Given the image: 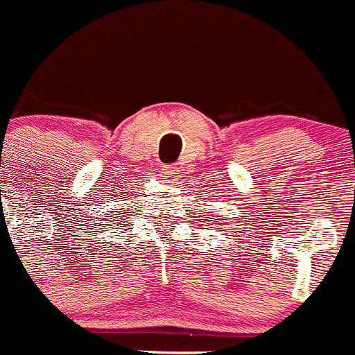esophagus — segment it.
I'll return each instance as SVG.
<instances>
[{"instance_id":"obj_1","label":"esophagus","mask_w":355,"mask_h":355,"mask_svg":"<svg viewBox=\"0 0 355 355\" xmlns=\"http://www.w3.org/2000/svg\"><path fill=\"white\" fill-rule=\"evenodd\" d=\"M178 168L174 165H162V180L167 181V183H174L178 180Z\"/></svg>"}]
</instances>
